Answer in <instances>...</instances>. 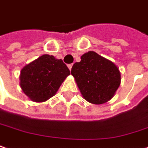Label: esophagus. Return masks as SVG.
<instances>
[{"mask_svg":"<svg viewBox=\"0 0 148 148\" xmlns=\"http://www.w3.org/2000/svg\"><path fill=\"white\" fill-rule=\"evenodd\" d=\"M68 67H69V69L71 70V69H72V67H73V64H69V65H68Z\"/></svg>","mask_w":148,"mask_h":148,"instance_id":"34e87169","label":"esophagus"}]
</instances>
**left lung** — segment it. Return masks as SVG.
I'll return each instance as SVG.
<instances>
[{
	"mask_svg": "<svg viewBox=\"0 0 148 148\" xmlns=\"http://www.w3.org/2000/svg\"><path fill=\"white\" fill-rule=\"evenodd\" d=\"M75 63L71 74L83 97L88 102L100 105L110 100L121 84V73L114 63L94 51L85 53Z\"/></svg>",
	"mask_w": 148,
	"mask_h": 148,
	"instance_id": "1",
	"label": "left lung"
}]
</instances>
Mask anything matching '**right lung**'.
<instances>
[{
	"label": "right lung",
	"mask_w": 148,
	"mask_h": 148,
	"mask_svg": "<svg viewBox=\"0 0 148 148\" xmlns=\"http://www.w3.org/2000/svg\"><path fill=\"white\" fill-rule=\"evenodd\" d=\"M69 74L70 71L62 59L44 54L22 69L20 85L31 100L43 102L56 94Z\"/></svg>",
	"instance_id": "obj_1"
}]
</instances>
